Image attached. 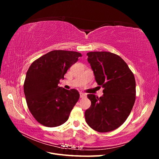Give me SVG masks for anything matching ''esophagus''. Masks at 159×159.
Listing matches in <instances>:
<instances>
[{"label":"esophagus","mask_w":159,"mask_h":159,"mask_svg":"<svg viewBox=\"0 0 159 159\" xmlns=\"http://www.w3.org/2000/svg\"><path fill=\"white\" fill-rule=\"evenodd\" d=\"M86 97V94L84 93H80V98H84Z\"/></svg>","instance_id":"esophagus-1"}]
</instances>
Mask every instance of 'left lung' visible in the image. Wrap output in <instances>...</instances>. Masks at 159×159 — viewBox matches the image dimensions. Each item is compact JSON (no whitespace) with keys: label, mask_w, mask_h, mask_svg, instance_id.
Listing matches in <instances>:
<instances>
[{"label":"left lung","mask_w":159,"mask_h":159,"mask_svg":"<svg viewBox=\"0 0 159 159\" xmlns=\"http://www.w3.org/2000/svg\"><path fill=\"white\" fill-rule=\"evenodd\" d=\"M88 61L96 82L103 88L102 97L88 94L90 107L85 111L88 125L96 131H113L126 121L135 102L134 76L121 57L109 52H90Z\"/></svg>","instance_id":"left-lung-1"}]
</instances>
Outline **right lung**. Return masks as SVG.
I'll list each match as a JSON object with an SVG mask.
<instances>
[{
  "mask_svg": "<svg viewBox=\"0 0 159 159\" xmlns=\"http://www.w3.org/2000/svg\"><path fill=\"white\" fill-rule=\"evenodd\" d=\"M81 56L77 52L53 50L33 61L28 68L24 92L30 113L42 125L57 127L68 119L80 93L75 89L60 88L58 84Z\"/></svg>",
  "mask_w": 159,
  "mask_h": 159,
  "instance_id": "obj_1",
  "label": "right lung"
}]
</instances>
